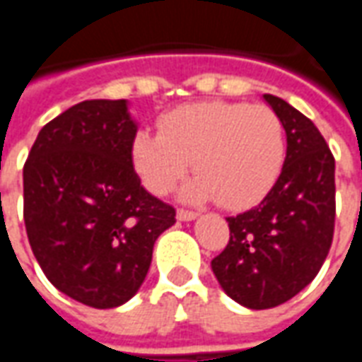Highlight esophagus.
Masks as SVG:
<instances>
[{
    "instance_id": "1",
    "label": "esophagus",
    "mask_w": 362,
    "mask_h": 362,
    "mask_svg": "<svg viewBox=\"0 0 362 362\" xmlns=\"http://www.w3.org/2000/svg\"><path fill=\"white\" fill-rule=\"evenodd\" d=\"M176 217H178V221H184V223H188V221H196L197 219V213L186 211V209H178Z\"/></svg>"
}]
</instances>
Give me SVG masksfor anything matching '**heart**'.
<instances>
[{"instance_id": "b5f03b06", "label": "heart", "mask_w": 362, "mask_h": 362, "mask_svg": "<svg viewBox=\"0 0 362 362\" xmlns=\"http://www.w3.org/2000/svg\"><path fill=\"white\" fill-rule=\"evenodd\" d=\"M285 157V129L272 108L227 100L178 106L158 119V134L139 129L132 141L135 173L151 194H168L194 163L199 176L182 196L189 202L217 197L227 209L264 199Z\"/></svg>"}]
</instances>
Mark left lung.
<instances>
[{"mask_svg": "<svg viewBox=\"0 0 362 362\" xmlns=\"http://www.w3.org/2000/svg\"><path fill=\"white\" fill-rule=\"evenodd\" d=\"M264 100L285 129V166L256 207L227 217L230 240L211 262L221 288L252 310L287 303L316 277L335 221V160L326 139L283 98Z\"/></svg>", "mask_w": 362, "mask_h": 362, "instance_id": "1", "label": "left lung"}]
</instances>
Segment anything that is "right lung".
Wrapping results in <instances>:
<instances>
[{"label":"right lung","mask_w":362,"mask_h":362,"mask_svg":"<svg viewBox=\"0 0 362 362\" xmlns=\"http://www.w3.org/2000/svg\"><path fill=\"white\" fill-rule=\"evenodd\" d=\"M135 134L127 100H83L40 129L23 168L36 262L58 291L93 308L139 291L155 240L176 223L135 174Z\"/></svg>","instance_id":"obj_1"}]
</instances>
